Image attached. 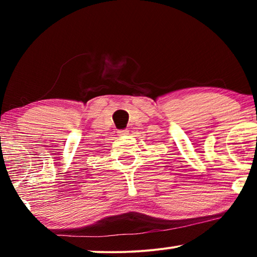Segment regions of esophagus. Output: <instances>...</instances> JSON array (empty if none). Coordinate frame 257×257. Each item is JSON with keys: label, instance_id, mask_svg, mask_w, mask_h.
Wrapping results in <instances>:
<instances>
[{"label": "esophagus", "instance_id": "1", "mask_svg": "<svg viewBox=\"0 0 257 257\" xmlns=\"http://www.w3.org/2000/svg\"><path fill=\"white\" fill-rule=\"evenodd\" d=\"M117 133H118V136H125V135H128V130H118Z\"/></svg>", "mask_w": 257, "mask_h": 257}]
</instances>
